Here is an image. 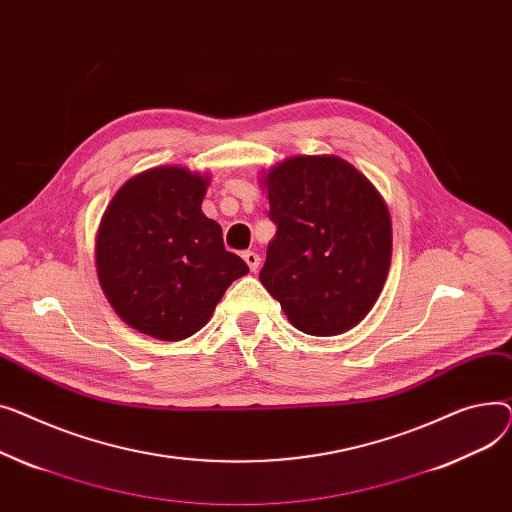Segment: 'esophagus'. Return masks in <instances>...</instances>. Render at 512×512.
<instances>
[{"label": "esophagus", "mask_w": 512, "mask_h": 512, "mask_svg": "<svg viewBox=\"0 0 512 512\" xmlns=\"http://www.w3.org/2000/svg\"><path fill=\"white\" fill-rule=\"evenodd\" d=\"M244 260H246V264L250 266L252 273H256L258 266H260V256H258L256 252H244Z\"/></svg>", "instance_id": "esophagus-1"}]
</instances>
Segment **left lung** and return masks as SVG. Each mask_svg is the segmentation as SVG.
<instances>
[{
  "instance_id": "left-lung-1",
  "label": "left lung",
  "mask_w": 512,
  "mask_h": 512,
  "mask_svg": "<svg viewBox=\"0 0 512 512\" xmlns=\"http://www.w3.org/2000/svg\"><path fill=\"white\" fill-rule=\"evenodd\" d=\"M277 233L260 283L306 335L335 337L374 308L393 225L370 179L337 155H297L262 173Z\"/></svg>"
}]
</instances>
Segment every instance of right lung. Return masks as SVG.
<instances>
[{"label":"right lung","mask_w":512,"mask_h":512,"mask_svg":"<svg viewBox=\"0 0 512 512\" xmlns=\"http://www.w3.org/2000/svg\"><path fill=\"white\" fill-rule=\"evenodd\" d=\"M208 173L184 165L146 169L103 213L95 260L107 302L130 328L182 341L213 316L248 264L225 250L223 229L202 213Z\"/></svg>","instance_id":"obj_1"}]
</instances>
